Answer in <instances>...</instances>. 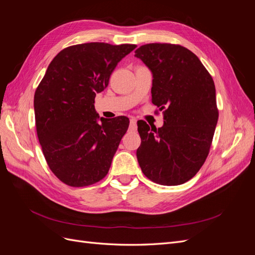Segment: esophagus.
Returning a JSON list of instances; mask_svg holds the SVG:
<instances>
[{
  "label": "esophagus",
  "instance_id": "1",
  "mask_svg": "<svg viewBox=\"0 0 255 255\" xmlns=\"http://www.w3.org/2000/svg\"><path fill=\"white\" fill-rule=\"evenodd\" d=\"M136 127H137V122H136V119H130L129 120V129L132 130H135L136 129Z\"/></svg>",
  "mask_w": 255,
  "mask_h": 255
}]
</instances>
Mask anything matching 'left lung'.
<instances>
[{
    "mask_svg": "<svg viewBox=\"0 0 255 255\" xmlns=\"http://www.w3.org/2000/svg\"><path fill=\"white\" fill-rule=\"evenodd\" d=\"M135 56L152 71V103L164 111L165 120L159 128L137 122L138 163L154 183L184 184L210 153L219 116L213 78L197 55L180 44H143Z\"/></svg>",
    "mask_w": 255,
    "mask_h": 255,
    "instance_id": "obj_1",
    "label": "left lung"
}]
</instances>
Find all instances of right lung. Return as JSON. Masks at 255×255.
I'll list each match as a JSON object with an SVG mask.
<instances>
[{
	"instance_id": "right-lung-1",
	"label": "right lung",
	"mask_w": 255,
	"mask_h": 255,
	"mask_svg": "<svg viewBox=\"0 0 255 255\" xmlns=\"http://www.w3.org/2000/svg\"><path fill=\"white\" fill-rule=\"evenodd\" d=\"M136 44H75L53 58L34 97L37 136L57 179L72 187L101 181L128 128V118H101L96 95L109 86L119 61Z\"/></svg>"
}]
</instances>
